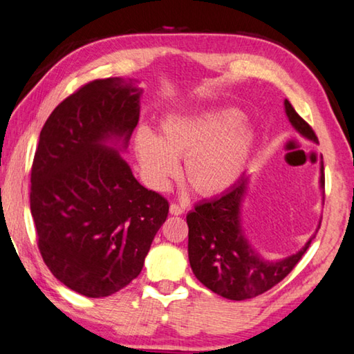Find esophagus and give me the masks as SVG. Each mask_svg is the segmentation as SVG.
Listing matches in <instances>:
<instances>
[{"label":"esophagus","mask_w":354,"mask_h":354,"mask_svg":"<svg viewBox=\"0 0 354 354\" xmlns=\"http://www.w3.org/2000/svg\"><path fill=\"white\" fill-rule=\"evenodd\" d=\"M169 212H171V214H174V216H180V214H183V212H185V207H183V205H178V203H171Z\"/></svg>","instance_id":"34e87169"}]
</instances>
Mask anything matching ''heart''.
Wrapping results in <instances>:
<instances>
[{"label":"heart","instance_id":"obj_1","mask_svg":"<svg viewBox=\"0 0 354 354\" xmlns=\"http://www.w3.org/2000/svg\"><path fill=\"white\" fill-rule=\"evenodd\" d=\"M233 107H208L167 115L160 136L141 127L136 151L147 180L165 189L177 176V160L185 158L183 176L197 194L227 193L245 171L255 145V132Z\"/></svg>","mask_w":354,"mask_h":354}]
</instances>
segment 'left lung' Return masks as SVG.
Returning a JSON list of instances; mask_svg holds the SVG:
<instances>
[{"label": "left lung", "mask_w": 354, "mask_h": 354, "mask_svg": "<svg viewBox=\"0 0 354 354\" xmlns=\"http://www.w3.org/2000/svg\"><path fill=\"white\" fill-rule=\"evenodd\" d=\"M284 110L292 127L301 136L319 142L311 126L297 113L290 102ZM320 188L325 189L324 161H320ZM249 188V176H243L227 193L197 203L187 216L188 257L194 275L203 286L228 300H247L264 294L280 283L300 261L308 243L294 255L277 261L264 259L247 241L241 207ZM320 227V225H319Z\"/></svg>", "instance_id": "obj_1"}]
</instances>
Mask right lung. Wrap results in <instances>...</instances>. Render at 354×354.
Returning a JSON list of instances; mask_svg holds the SVG:
<instances>
[{"instance_id": "right-lung-1", "label": "right lung", "mask_w": 354, "mask_h": 354, "mask_svg": "<svg viewBox=\"0 0 354 354\" xmlns=\"http://www.w3.org/2000/svg\"><path fill=\"white\" fill-rule=\"evenodd\" d=\"M141 93L120 77L80 86L49 115L34 155L30 213L41 258L59 281L91 299L140 275L169 212L120 153L138 124Z\"/></svg>"}]
</instances>
